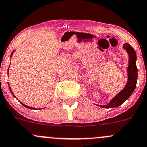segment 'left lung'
Returning a JSON list of instances; mask_svg holds the SVG:
<instances>
[{
  "instance_id": "8db88e82",
  "label": "left lung",
  "mask_w": 147,
  "mask_h": 147,
  "mask_svg": "<svg viewBox=\"0 0 147 147\" xmlns=\"http://www.w3.org/2000/svg\"><path fill=\"white\" fill-rule=\"evenodd\" d=\"M123 48L126 50L128 54V66L127 68L128 74V81L126 84L122 91H121L118 94L116 95L114 98L109 101V103L105 105H96L102 108H114L117 107L122 105L126 100H128L134 90L135 89L138 80V68H137L136 61L137 56L136 52L134 49L128 43H125L123 45Z\"/></svg>"
}]
</instances>
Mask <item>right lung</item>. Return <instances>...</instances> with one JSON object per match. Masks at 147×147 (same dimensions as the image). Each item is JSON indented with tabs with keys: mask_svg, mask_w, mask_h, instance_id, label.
I'll use <instances>...</instances> for the list:
<instances>
[{
	"mask_svg": "<svg viewBox=\"0 0 147 147\" xmlns=\"http://www.w3.org/2000/svg\"><path fill=\"white\" fill-rule=\"evenodd\" d=\"M14 51H15V50H14V51H12V54H11V55H10V59H11V58H12V55H13V54H14ZM8 71H9V69H8ZM8 86H9V90H10L11 93H12V96H13L14 98H16V97H15V96H14V93H12V91H11V88H10V86H9V83H8ZM17 100H18V101H19V102H20V103H21V104H22V105H23V106H24V107H25L28 108V109H36V108H34V107H30V106H28V105H26L24 104V103H22V102H20V101H19L18 99H17Z\"/></svg>",
	"mask_w": 147,
	"mask_h": 147,
	"instance_id": "1",
	"label": "right lung"
}]
</instances>
